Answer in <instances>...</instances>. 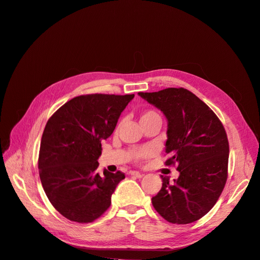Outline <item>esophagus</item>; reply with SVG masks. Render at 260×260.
Instances as JSON below:
<instances>
[{
	"instance_id": "1",
	"label": "esophagus",
	"mask_w": 260,
	"mask_h": 260,
	"mask_svg": "<svg viewBox=\"0 0 260 260\" xmlns=\"http://www.w3.org/2000/svg\"><path fill=\"white\" fill-rule=\"evenodd\" d=\"M129 174H131L132 176L136 177V178H138V179H140V178H142V177H143V175H142V174H140L139 172H131Z\"/></svg>"
}]
</instances>
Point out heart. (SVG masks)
Listing matches in <instances>:
<instances>
[{
	"instance_id": "b5f03b06",
	"label": "heart",
	"mask_w": 260,
	"mask_h": 260,
	"mask_svg": "<svg viewBox=\"0 0 260 260\" xmlns=\"http://www.w3.org/2000/svg\"><path fill=\"white\" fill-rule=\"evenodd\" d=\"M155 117H159V115L156 112H153V111L144 112L140 117V122H142L144 120H147V119H151V118H155ZM151 155H152L151 149L143 148V149H139V151H137V152H135L133 154V158L135 160H142V159H145V158L149 157Z\"/></svg>"
}]
</instances>
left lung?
I'll list each match as a JSON object with an SVG mask.
<instances>
[{
	"label": "left lung",
	"instance_id": "1",
	"mask_svg": "<svg viewBox=\"0 0 260 260\" xmlns=\"http://www.w3.org/2000/svg\"><path fill=\"white\" fill-rule=\"evenodd\" d=\"M168 121L167 166L176 165L179 177L161 176L162 187L152 198L166 220L187 224L215 206L228 178L229 142L223 125L212 109L184 88L138 92Z\"/></svg>",
	"mask_w": 260,
	"mask_h": 260
}]
</instances>
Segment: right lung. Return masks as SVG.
<instances>
[{
	"label": "right lung",
	"mask_w": 260,
	"mask_h": 260,
	"mask_svg": "<svg viewBox=\"0 0 260 260\" xmlns=\"http://www.w3.org/2000/svg\"><path fill=\"white\" fill-rule=\"evenodd\" d=\"M134 97L80 95L47 121L40 146V179L53 208L67 219L91 222L111 206L112 195L125 176L106 169L98 172L101 142L113 134Z\"/></svg>",
	"instance_id": "right-lung-1"
}]
</instances>
